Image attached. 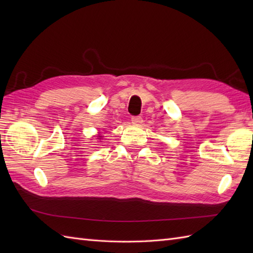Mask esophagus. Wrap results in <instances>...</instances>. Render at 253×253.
Instances as JSON below:
<instances>
[{"label": "esophagus", "mask_w": 253, "mask_h": 253, "mask_svg": "<svg viewBox=\"0 0 253 253\" xmlns=\"http://www.w3.org/2000/svg\"><path fill=\"white\" fill-rule=\"evenodd\" d=\"M131 123L133 124V125H140V124L142 123V117L141 116H132Z\"/></svg>", "instance_id": "obj_1"}]
</instances>
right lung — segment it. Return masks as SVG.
Returning <instances> with one entry per match:
<instances>
[{"mask_svg":"<svg viewBox=\"0 0 253 253\" xmlns=\"http://www.w3.org/2000/svg\"><path fill=\"white\" fill-rule=\"evenodd\" d=\"M99 139H101V138H99Z\"/></svg>","mask_w":253,"mask_h":253,"instance_id":"right-lung-1","label":"right lung"}]
</instances>
